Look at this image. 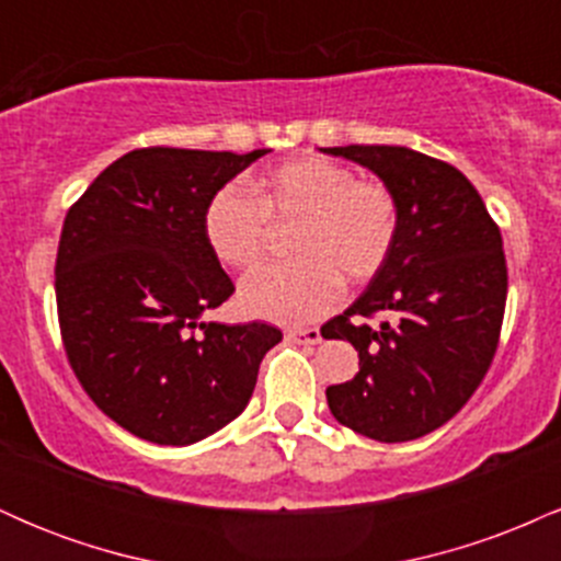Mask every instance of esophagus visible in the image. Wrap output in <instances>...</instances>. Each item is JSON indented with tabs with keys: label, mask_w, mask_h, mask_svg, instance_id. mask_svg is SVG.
Returning <instances> with one entry per match:
<instances>
[{
	"label": "esophagus",
	"mask_w": 561,
	"mask_h": 561,
	"mask_svg": "<svg viewBox=\"0 0 561 561\" xmlns=\"http://www.w3.org/2000/svg\"><path fill=\"white\" fill-rule=\"evenodd\" d=\"M287 337L293 343H302V345H319L321 343V332L317 327H308V330H287Z\"/></svg>",
	"instance_id": "34e87169"
}]
</instances>
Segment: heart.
Segmentation results:
<instances>
[{"mask_svg": "<svg viewBox=\"0 0 561 561\" xmlns=\"http://www.w3.org/2000/svg\"><path fill=\"white\" fill-rule=\"evenodd\" d=\"M253 194L218 186L203 208V240L229 268H248L263 255L268 221L298 227L289 234L295 261L250 272L237 289L244 317L276 324H308L337 306L347 285L375 279L398 237V203L388 184L356 179L324 156H300L253 179Z\"/></svg>", "mask_w": 561, "mask_h": 561, "instance_id": "b5f03b06", "label": "heart"}]
</instances>
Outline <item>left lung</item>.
Masks as SVG:
<instances>
[{
  "label": "left lung",
  "mask_w": 561,
  "mask_h": 561,
  "mask_svg": "<svg viewBox=\"0 0 561 561\" xmlns=\"http://www.w3.org/2000/svg\"><path fill=\"white\" fill-rule=\"evenodd\" d=\"M321 152L364 165L390 186L398 237L388 263L327 337L358 351V375L327 388L334 420L379 443L443 427L485 377L506 306L501 231L472 182L409 147L347 145ZM385 312L392 322L369 328Z\"/></svg>",
  "instance_id": "left-lung-1"
}]
</instances>
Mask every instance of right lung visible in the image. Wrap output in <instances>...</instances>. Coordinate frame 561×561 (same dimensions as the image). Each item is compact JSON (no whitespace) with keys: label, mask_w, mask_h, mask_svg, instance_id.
Instances as JSON below:
<instances>
[{"label":"right lung","mask_w":561,"mask_h":561,"mask_svg":"<svg viewBox=\"0 0 561 561\" xmlns=\"http://www.w3.org/2000/svg\"><path fill=\"white\" fill-rule=\"evenodd\" d=\"M248 156L131 150L73 203L55 263L62 345L81 388L115 424L190 446L242 414L282 332L218 324L234 285L203 240V208Z\"/></svg>","instance_id":"add662e5"}]
</instances>
